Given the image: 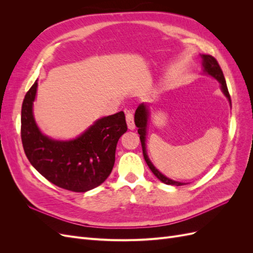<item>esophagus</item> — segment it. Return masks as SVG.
I'll use <instances>...</instances> for the list:
<instances>
[{"label":"esophagus","mask_w":253,"mask_h":253,"mask_svg":"<svg viewBox=\"0 0 253 253\" xmlns=\"http://www.w3.org/2000/svg\"><path fill=\"white\" fill-rule=\"evenodd\" d=\"M126 118L128 129H135V122H134V114L131 111H126Z\"/></svg>","instance_id":"obj_1"}]
</instances>
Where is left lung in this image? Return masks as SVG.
Masks as SVG:
<instances>
[{
	"label": "left lung",
	"mask_w": 253,
	"mask_h": 253,
	"mask_svg": "<svg viewBox=\"0 0 253 253\" xmlns=\"http://www.w3.org/2000/svg\"><path fill=\"white\" fill-rule=\"evenodd\" d=\"M203 59V67H204V74L209 75L214 79H216L220 83V89L223 91V94L227 97L229 103L231 105V98L230 95H229L228 87L226 84V80L224 77L223 71H221L220 66L218 65L217 61L215 58H213L210 55H201ZM135 125L138 127V134L140 135V141H141V147H142V153H143V157L145 163L149 166L151 171L153 172L156 177L163 181L166 185H172V186H182L186 185L185 182H179V181H175L173 179L168 178L167 176H165L162 172H159L156 168L154 167L151 163V160L147 154V148H145V139H147V126H148V121H149V105L147 103H140L138 108H137L135 112Z\"/></svg>",
	"instance_id": "left-lung-1"
}]
</instances>
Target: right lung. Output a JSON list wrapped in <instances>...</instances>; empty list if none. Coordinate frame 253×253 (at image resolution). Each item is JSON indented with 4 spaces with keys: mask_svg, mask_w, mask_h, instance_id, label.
<instances>
[{
    "mask_svg": "<svg viewBox=\"0 0 253 253\" xmlns=\"http://www.w3.org/2000/svg\"><path fill=\"white\" fill-rule=\"evenodd\" d=\"M37 87L36 81L21 111V138L29 163L53 185L73 192L100 186L113 170L117 142L127 129L125 113L96 120L75 139H52L40 131L34 117Z\"/></svg>",
    "mask_w": 253,
    "mask_h": 253,
    "instance_id": "right-lung-1",
    "label": "right lung"
}]
</instances>
